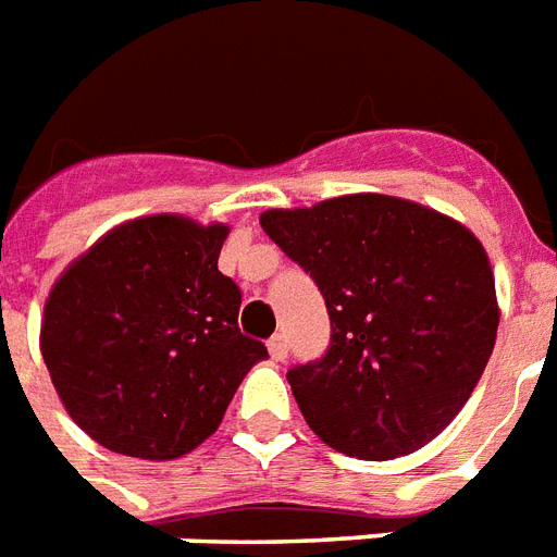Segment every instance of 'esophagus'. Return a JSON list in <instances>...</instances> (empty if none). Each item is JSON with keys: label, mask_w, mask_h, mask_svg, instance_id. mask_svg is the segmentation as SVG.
I'll use <instances>...</instances> for the list:
<instances>
[{"label": "esophagus", "mask_w": 557, "mask_h": 557, "mask_svg": "<svg viewBox=\"0 0 557 557\" xmlns=\"http://www.w3.org/2000/svg\"><path fill=\"white\" fill-rule=\"evenodd\" d=\"M269 352H271V358H274V361H283V358L288 356L286 338H283V335H274V338L269 341Z\"/></svg>", "instance_id": "esophagus-1"}]
</instances>
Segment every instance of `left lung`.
Listing matches in <instances>:
<instances>
[{
  "label": "left lung",
  "instance_id": "obj_1",
  "mask_svg": "<svg viewBox=\"0 0 557 557\" xmlns=\"http://www.w3.org/2000/svg\"><path fill=\"white\" fill-rule=\"evenodd\" d=\"M260 225L318 283L330 312L326 356L286 372L306 424L372 462L440 436L497 338L483 243L440 210L381 193L265 210Z\"/></svg>",
  "mask_w": 557,
  "mask_h": 557
}]
</instances>
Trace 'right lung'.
<instances>
[{
	"instance_id": "right-lung-1",
	"label": "right lung",
	"mask_w": 557,
	"mask_h": 557,
	"mask_svg": "<svg viewBox=\"0 0 557 557\" xmlns=\"http://www.w3.org/2000/svg\"><path fill=\"white\" fill-rule=\"evenodd\" d=\"M227 231L178 213L133 219L51 288L42 361L69 416L103 448L185 457L269 358L265 344L239 332L243 292L216 265Z\"/></svg>"
}]
</instances>
